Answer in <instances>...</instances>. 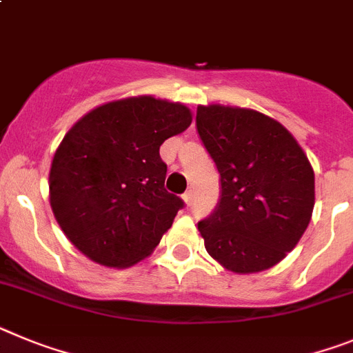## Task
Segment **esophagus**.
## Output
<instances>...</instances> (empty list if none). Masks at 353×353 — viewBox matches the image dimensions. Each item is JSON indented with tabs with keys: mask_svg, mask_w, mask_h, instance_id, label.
Listing matches in <instances>:
<instances>
[{
	"mask_svg": "<svg viewBox=\"0 0 353 353\" xmlns=\"http://www.w3.org/2000/svg\"><path fill=\"white\" fill-rule=\"evenodd\" d=\"M183 199H185V202H186V204H188V206H190V204H192V202H194L195 194H194V192H192V190H188V192H186V194L183 195Z\"/></svg>",
	"mask_w": 353,
	"mask_h": 353,
	"instance_id": "esophagus-1",
	"label": "esophagus"
}]
</instances>
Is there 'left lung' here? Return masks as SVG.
<instances>
[{"instance_id": "8db88e82", "label": "left lung", "mask_w": 353, "mask_h": 353, "mask_svg": "<svg viewBox=\"0 0 353 353\" xmlns=\"http://www.w3.org/2000/svg\"><path fill=\"white\" fill-rule=\"evenodd\" d=\"M197 133L220 172V199L199 222L211 257L236 274L268 270L302 238L314 172L293 134L263 113L199 106Z\"/></svg>"}]
</instances>
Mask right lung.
Returning a JSON list of instances; mask_svg holds the SVG:
<instances>
[{
	"instance_id": "right-lung-1",
	"label": "right lung",
	"mask_w": 353,
	"mask_h": 353,
	"mask_svg": "<svg viewBox=\"0 0 353 353\" xmlns=\"http://www.w3.org/2000/svg\"><path fill=\"white\" fill-rule=\"evenodd\" d=\"M190 124L185 104L142 96L103 104L70 128L51 163L49 201L76 249L113 268L154 250L185 208L165 190L159 145Z\"/></svg>"
}]
</instances>
